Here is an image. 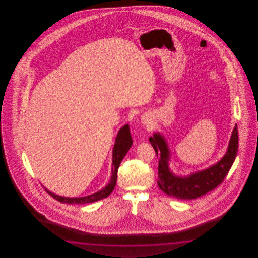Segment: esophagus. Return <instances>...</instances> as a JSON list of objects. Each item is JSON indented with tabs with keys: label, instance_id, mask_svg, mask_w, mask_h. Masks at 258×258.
Listing matches in <instances>:
<instances>
[{
	"label": "esophagus",
	"instance_id": "1",
	"mask_svg": "<svg viewBox=\"0 0 258 258\" xmlns=\"http://www.w3.org/2000/svg\"><path fill=\"white\" fill-rule=\"evenodd\" d=\"M142 122H143V123H147V120H145V119H143Z\"/></svg>",
	"mask_w": 258,
	"mask_h": 258
}]
</instances>
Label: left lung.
<instances>
[{
  "mask_svg": "<svg viewBox=\"0 0 258 258\" xmlns=\"http://www.w3.org/2000/svg\"><path fill=\"white\" fill-rule=\"evenodd\" d=\"M157 156L159 157L158 185L168 196L178 199H195L214 190L223 181L233 164L238 151V127L236 124L224 157L208 169L191 173L186 177L176 176L169 169L170 150L159 133L149 137Z\"/></svg>",
  "mask_w": 258,
  "mask_h": 258,
  "instance_id": "8db88e82",
  "label": "left lung"
}]
</instances>
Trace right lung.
<instances>
[{"label": "right lung", "instance_id": "right-lung-1", "mask_svg": "<svg viewBox=\"0 0 258 258\" xmlns=\"http://www.w3.org/2000/svg\"><path fill=\"white\" fill-rule=\"evenodd\" d=\"M132 144H133V140H132L131 134L129 130V125L125 124L119 130L118 135L116 137L115 144L112 150V169H111V177H110V181L107 186L101 189L99 192H95L93 195H90L88 197H83V198H64V197L57 196L53 192H49L46 188L44 189L49 196H51L60 203L82 205V204L96 202L109 197L116 185L117 172H118L119 166L121 164V160L128 152V150L131 148Z\"/></svg>", "mask_w": 258, "mask_h": 258}]
</instances>
